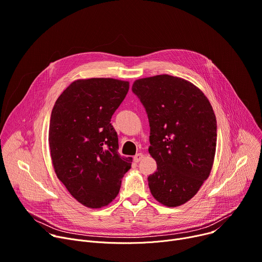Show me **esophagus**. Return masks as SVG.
I'll use <instances>...</instances> for the list:
<instances>
[{
	"mask_svg": "<svg viewBox=\"0 0 262 262\" xmlns=\"http://www.w3.org/2000/svg\"><path fill=\"white\" fill-rule=\"evenodd\" d=\"M143 158H144V155L139 152V154H137V155L134 157V161H135L136 163H138V162H140Z\"/></svg>",
	"mask_w": 262,
	"mask_h": 262,
	"instance_id": "1",
	"label": "esophagus"
}]
</instances>
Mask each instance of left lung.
<instances>
[{
    "label": "left lung",
    "mask_w": 262,
    "mask_h": 262,
    "mask_svg": "<svg viewBox=\"0 0 262 262\" xmlns=\"http://www.w3.org/2000/svg\"><path fill=\"white\" fill-rule=\"evenodd\" d=\"M133 92L149 120L148 177L152 196L166 207L191 200L209 178L216 150V118L206 95L192 82L167 74L134 81Z\"/></svg>",
    "instance_id": "obj_1"
}]
</instances>
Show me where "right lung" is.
I'll list each match as a JSON object with an SVG mask.
<instances>
[{
	"mask_svg": "<svg viewBox=\"0 0 262 262\" xmlns=\"http://www.w3.org/2000/svg\"><path fill=\"white\" fill-rule=\"evenodd\" d=\"M129 82L114 78L77 79L57 98L49 125L54 171L70 194L91 209L111 204L119 193L132 158L118 152L111 119Z\"/></svg>",
	"mask_w": 262,
	"mask_h": 262,
	"instance_id": "obj_1",
	"label": "right lung"
}]
</instances>
